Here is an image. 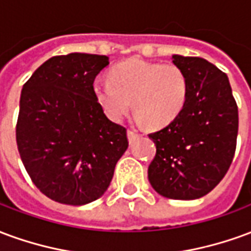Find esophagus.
<instances>
[{
	"mask_svg": "<svg viewBox=\"0 0 251 251\" xmlns=\"http://www.w3.org/2000/svg\"><path fill=\"white\" fill-rule=\"evenodd\" d=\"M138 136H140V134H138L136 130H133V129H129V130H127V138H129V141L130 142L134 141Z\"/></svg>",
	"mask_w": 251,
	"mask_h": 251,
	"instance_id": "obj_1",
	"label": "esophagus"
}]
</instances>
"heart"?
I'll list each match as a JSON object with an SVG mask.
<instances>
[{
    "instance_id": "heart-1",
    "label": "heart",
    "mask_w": 251,
    "mask_h": 251,
    "mask_svg": "<svg viewBox=\"0 0 251 251\" xmlns=\"http://www.w3.org/2000/svg\"><path fill=\"white\" fill-rule=\"evenodd\" d=\"M188 77L176 64L129 59L110 71V82L97 80L93 95L110 120L121 121L133 109L152 127L174 122L187 103Z\"/></svg>"
}]
</instances>
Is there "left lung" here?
Wrapping results in <instances>:
<instances>
[{"label": "left lung", "instance_id": "obj_1", "mask_svg": "<svg viewBox=\"0 0 251 251\" xmlns=\"http://www.w3.org/2000/svg\"><path fill=\"white\" fill-rule=\"evenodd\" d=\"M172 57L188 77V98L174 122L149 134L156 156L148 179L165 198L192 200L215 188L231 165L238 106L228 77L218 67L201 57Z\"/></svg>", "mask_w": 251, "mask_h": 251}]
</instances>
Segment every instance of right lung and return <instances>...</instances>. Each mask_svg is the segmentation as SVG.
<instances>
[{
    "instance_id": "right-lung-1",
    "label": "right lung",
    "mask_w": 251,
    "mask_h": 251,
    "mask_svg": "<svg viewBox=\"0 0 251 251\" xmlns=\"http://www.w3.org/2000/svg\"><path fill=\"white\" fill-rule=\"evenodd\" d=\"M109 57L53 56L21 91L16 141L26 172L40 192L63 204H87L110 185L127 149L126 127L110 121L93 95Z\"/></svg>"
}]
</instances>
